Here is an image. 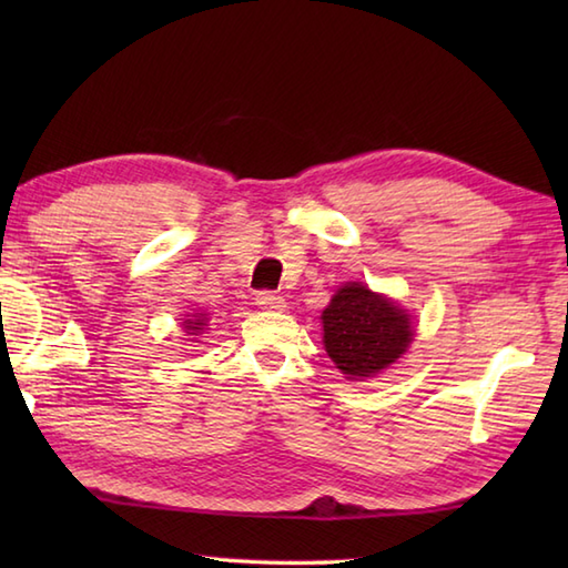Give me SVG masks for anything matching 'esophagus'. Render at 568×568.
<instances>
[{
	"mask_svg": "<svg viewBox=\"0 0 568 568\" xmlns=\"http://www.w3.org/2000/svg\"><path fill=\"white\" fill-rule=\"evenodd\" d=\"M256 305H258L261 310L277 312V310H283V307H285V300H283L281 295L271 293V291H263V293H258V295H256Z\"/></svg>",
	"mask_w": 568,
	"mask_h": 568,
	"instance_id": "1",
	"label": "esophagus"
}]
</instances>
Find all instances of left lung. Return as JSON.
Masks as SVG:
<instances>
[{
    "label": "left lung",
    "mask_w": 568,
    "mask_h": 568,
    "mask_svg": "<svg viewBox=\"0 0 568 568\" xmlns=\"http://www.w3.org/2000/svg\"><path fill=\"white\" fill-rule=\"evenodd\" d=\"M324 348L348 381L378 376L413 342V322L390 297L346 283L322 312Z\"/></svg>",
    "instance_id": "8db88e82"
}]
</instances>
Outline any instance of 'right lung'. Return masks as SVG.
<instances>
[{
    "label": "right lung",
    "mask_w": 568,
    "mask_h": 568,
    "mask_svg": "<svg viewBox=\"0 0 568 568\" xmlns=\"http://www.w3.org/2000/svg\"><path fill=\"white\" fill-rule=\"evenodd\" d=\"M190 317L192 320H185V324H183V327L187 329V334H195V332L207 327V317H204L202 312H195V315H190Z\"/></svg>",
    "instance_id": "1"
}]
</instances>
